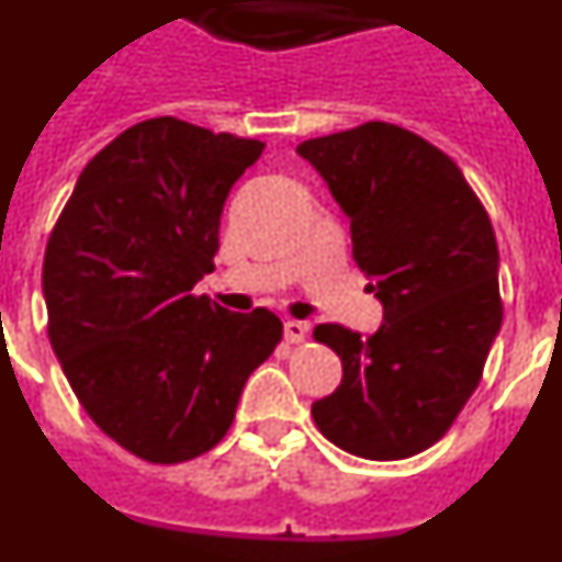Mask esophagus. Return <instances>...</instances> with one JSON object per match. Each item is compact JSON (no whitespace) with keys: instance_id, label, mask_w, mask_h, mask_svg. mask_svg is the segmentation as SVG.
<instances>
[{"instance_id":"34e87169","label":"esophagus","mask_w":562,"mask_h":562,"mask_svg":"<svg viewBox=\"0 0 562 562\" xmlns=\"http://www.w3.org/2000/svg\"><path fill=\"white\" fill-rule=\"evenodd\" d=\"M306 331H310V326L301 324V321H286L284 324V340L286 342H304L306 340Z\"/></svg>"}]
</instances>
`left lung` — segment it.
I'll list each match as a JSON object with an SVG mask.
<instances>
[{"instance_id": "left-lung-1", "label": "left lung", "mask_w": 562, "mask_h": 562, "mask_svg": "<svg viewBox=\"0 0 562 562\" xmlns=\"http://www.w3.org/2000/svg\"><path fill=\"white\" fill-rule=\"evenodd\" d=\"M297 154L351 220V252L385 312L369 337L315 326L342 380L312 419L346 453L408 459L448 434L501 329L493 222L448 154L394 123L312 137Z\"/></svg>"}]
</instances>
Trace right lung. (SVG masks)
Segmentation results:
<instances>
[{
  "label": "right lung",
  "instance_id": "obj_1",
  "mask_svg": "<svg viewBox=\"0 0 562 562\" xmlns=\"http://www.w3.org/2000/svg\"><path fill=\"white\" fill-rule=\"evenodd\" d=\"M265 143L151 117L87 162L44 250L47 335L78 402L121 448L180 464L231 430L284 326L193 295L233 182Z\"/></svg>",
  "mask_w": 562,
  "mask_h": 562
}]
</instances>
